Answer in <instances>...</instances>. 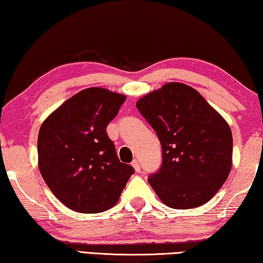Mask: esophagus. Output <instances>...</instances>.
<instances>
[{
	"mask_svg": "<svg viewBox=\"0 0 263 263\" xmlns=\"http://www.w3.org/2000/svg\"><path fill=\"white\" fill-rule=\"evenodd\" d=\"M131 164H132V167L135 168V171H136L137 173H140V171H141V167H140L139 162H138V160H133Z\"/></svg>",
	"mask_w": 263,
	"mask_h": 263,
	"instance_id": "esophagus-1",
	"label": "esophagus"
}]
</instances>
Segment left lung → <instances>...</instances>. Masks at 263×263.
I'll use <instances>...</instances> for the list:
<instances>
[{
    "instance_id": "left-lung-1",
    "label": "left lung",
    "mask_w": 263,
    "mask_h": 263,
    "mask_svg": "<svg viewBox=\"0 0 263 263\" xmlns=\"http://www.w3.org/2000/svg\"><path fill=\"white\" fill-rule=\"evenodd\" d=\"M157 133L162 163L148 176L159 198L173 209L210 201L232 167V132L204 97L184 83L171 82L137 102Z\"/></svg>"
}]
</instances>
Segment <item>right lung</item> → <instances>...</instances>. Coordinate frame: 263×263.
Masks as SVG:
<instances>
[{
  "label": "right lung",
  "mask_w": 263,
  "mask_h": 263,
  "mask_svg": "<svg viewBox=\"0 0 263 263\" xmlns=\"http://www.w3.org/2000/svg\"><path fill=\"white\" fill-rule=\"evenodd\" d=\"M126 97L88 88L48 116L38 135L39 171L70 210L99 213L118 202L135 169L123 163L105 128Z\"/></svg>",
  "instance_id": "right-lung-1"
}]
</instances>
